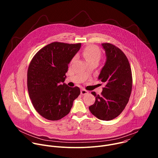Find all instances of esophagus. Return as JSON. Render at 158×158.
Returning <instances> with one entry per match:
<instances>
[{
	"mask_svg": "<svg viewBox=\"0 0 158 158\" xmlns=\"http://www.w3.org/2000/svg\"><path fill=\"white\" fill-rule=\"evenodd\" d=\"M89 93V91H87V90H85V89H82L81 91V94L82 95V96H84V95H86Z\"/></svg>",
	"mask_w": 158,
	"mask_h": 158,
	"instance_id": "34e87169",
	"label": "esophagus"
}]
</instances>
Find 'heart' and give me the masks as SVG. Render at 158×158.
Masks as SVG:
<instances>
[{"label": "heart", "mask_w": 158, "mask_h": 158, "mask_svg": "<svg viewBox=\"0 0 158 158\" xmlns=\"http://www.w3.org/2000/svg\"><path fill=\"white\" fill-rule=\"evenodd\" d=\"M82 56L88 62L99 61L101 57L99 49L93 45H89L82 50Z\"/></svg>", "instance_id": "b5f03b06"}]
</instances>
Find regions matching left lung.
Wrapping results in <instances>:
<instances>
[{
  "label": "left lung",
  "instance_id": "left-lung-1",
  "mask_svg": "<svg viewBox=\"0 0 158 158\" xmlns=\"http://www.w3.org/2000/svg\"><path fill=\"white\" fill-rule=\"evenodd\" d=\"M102 46L107 59L98 79L105 85L100 95L91 92L96 101L89 109L98 119L110 121L118 117L126 107L132 91V77L124 53L110 43H103Z\"/></svg>",
  "mask_w": 158,
  "mask_h": 158
}]
</instances>
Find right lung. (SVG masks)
<instances>
[{"label": "right lung", "mask_w": 158, "mask_h": 158, "mask_svg": "<svg viewBox=\"0 0 158 158\" xmlns=\"http://www.w3.org/2000/svg\"><path fill=\"white\" fill-rule=\"evenodd\" d=\"M81 46V43H51L40 49L29 64V95L36 111L45 119L57 121L68 114L81 93L78 87L62 83L69 62Z\"/></svg>", "instance_id": "obj_1"}]
</instances>
